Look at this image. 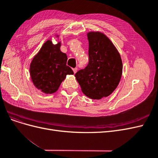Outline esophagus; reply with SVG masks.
<instances>
[{
    "label": "esophagus",
    "mask_w": 158,
    "mask_h": 158,
    "mask_svg": "<svg viewBox=\"0 0 158 158\" xmlns=\"http://www.w3.org/2000/svg\"><path fill=\"white\" fill-rule=\"evenodd\" d=\"M77 70H78V69L77 68H74V69H73V71H74V73L75 74L76 72H77Z\"/></svg>",
    "instance_id": "1"
}]
</instances>
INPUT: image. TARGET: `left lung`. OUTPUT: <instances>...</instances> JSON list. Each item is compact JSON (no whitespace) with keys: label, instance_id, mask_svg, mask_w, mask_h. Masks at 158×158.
<instances>
[{"label":"left lung","instance_id":"8db88e82","mask_svg":"<svg viewBox=\"0 0 158 158\" xmlns=\"http://www.w3.org/2000/svg\"><path fill=\"white\" fill-rule=\"evenodd\" d=\"M89 63L75 74L82 92L88 98L100 99L113 92L120 82L123 63L120 54L103 33L89 32Z\"/></svg>","mask_w":158,"mask_h":158}]
</instances>
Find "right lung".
Wrapping results in <instances>:
<instances>
[{"instance_id": "1", "label": "right lung", "mask_w": 158, "mask_h": 158, "mask_svg": "<svg viewBox=\"0 0 158 158\" xmlns=\"http://www.w3.org/2000/svg\"><path fill=\"white\" fill-rule=\"evenodd\" d=\"M60 43L47 41L30 64V76L35 86L45 94L56 92L67 74L74 72L66 65L67 56L60 50Z\"/></svg>"}]
</instances>
